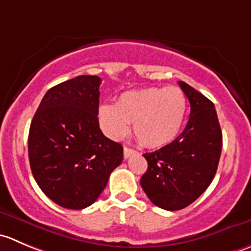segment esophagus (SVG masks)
Listing matches in <instances>:
<instances>
[{
  "label": "esophagus",
  "instance_id": "obj_1",
  "mask_svg": "<svg viewBox=\"0 0 251 251\" xmlns=\"http://www.w3.org/2000/svg\"><path fill=\"white\" fill-rule=\"evenodd\" d=\"M133 153H136L135 150L128 147H124V158H125V159H127V158L130 157L131 154H133Z\"/></svg>",
  "mask_w": 251,
  "mask_h": 251
}]
</instances>
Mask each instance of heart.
I'll return each instance as SVG.
<instances>
[{"mask_svg":"<svg viewBox=\"0 0 251 251\" xmlns=\"http://www.w3.org/2000/svg\"><path fill=\"white\" fill-rule=\"evenodd\" d=\"M187 114V99L176 87H150L127 91L116 104L98 108L100 128L109 138L123 140L133 123V132L142 145L159 148L169 145L181 131Z\"/></svg>","mask_w":251,"mask_h":251,"instance_id":"heart-1","label":"heart"}]
</instances>
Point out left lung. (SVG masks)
<instances>
[{
    "label": "left lung",
    "mask_w": 251,
    "mask_h": 251,
    "mask_svg": "<svg viewBox=\"0 0 251 251\" xmlns=\"http://www.w3.org/2000/svg\"><path fill=\"white\" fill-rule=\"evenodd\" d=\"M190 101V118L169 145L145 153L147 172L140 182L158 207L177 211L202 195L217 172L222 151V131L215 105L185 82H177Z\"/></svg>",
    "instance_id": "left-lung-1"
}]
</instances>
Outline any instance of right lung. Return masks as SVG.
Returning a JSON list of instances; mask_svg holds the SVG:
<instances>
[{
    "label": "right lung",
    "mask_w": 251,
    "mask_h": 251,
    "mask_svg": "<svg viewBox=\"0 0 251 251\" xmlns=\"http://www.w3.org/2000/svg\"><path fill=\"white\" fill-rule=\"evenodd\" d=\"M98 76H78L46 92L31 120L28 153L43 193L58 206H91L124 158L99 128Z\"/></svg>",
    "instance_id": "obj_1"
}]
</instances>
